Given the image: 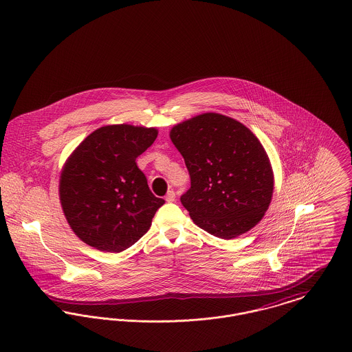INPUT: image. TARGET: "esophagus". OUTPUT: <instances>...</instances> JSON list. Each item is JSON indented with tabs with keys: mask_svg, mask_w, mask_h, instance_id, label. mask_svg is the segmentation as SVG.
<instances>
[{
	"mask_svg": "<svg viewBox=\"0 0 352 352\" xmlns=\"http://www.w3.org/2000/svg\"><path fill=\"white\" fill-rule=\"evenodd\" d=\"M166 202H168V204H171V202H174L175 201V192L173 191V190H170V191H167V194H166L165 197Z\"/></svg>",
	"mask_w": 352,
	"mask_h": 352,
	"instance_id": "34e87169",
	"label": "esophagus"
}]
</instances>
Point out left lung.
<instances>
[{"label":"left lung","mask_w":352,"mask_h":352,"mask_svg":"<svg viewBox=\"0 0 352 352\" xmlns=\"http://www.w3.org/2000/svg\"><path fill=\"white\" fill-rule=\"evenodd\" d=\"M170 138L186 164L191 187L181 197L192 222L222 239L259 223L274 191L269 155L246 126L218 113L175 124Z\"/></svg>","instance_id":"obj_1"}]
</instances>
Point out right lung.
Instances as JSON below:
<instances>
[{"instance_id":"add662e5","label":"right lung","mask_w":352,"mask_h":352,"mask_svg":"<svg viewBox=\"0 0 352 352\" xmlns=\"http://www.w3.org/2000/svg\"><path fill=\"white\" fill-rule=\"evenodd\" d=\"M157 135L155 127L107 124L89 134L66 160L60 201L69 226L86 245L121 252L151 226L165 201L150 191L135 160Z\"/></svg>"}]
</instances>
